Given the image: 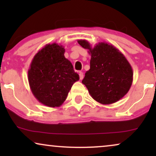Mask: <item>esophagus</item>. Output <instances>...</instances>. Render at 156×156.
Returning <instances> with one entry per match:
<instances>
[{
    "label": "esophagus",
    "instance_id": "1",
    "mask_svg": "<svg viewBox=\"0 0 156 156\" xmlns=\"http://www.w3.org/2000/svg\"><path fill=\"white\" fill-rule=\"evenodd\" d=\"M79 74H80V80H83V78H84V74H83V72H79Z\"/></svg>",
    "mask_w": 156,
    "mask_h": 156
}]
</instances>
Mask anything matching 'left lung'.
I'll return each mask as SVG.
<instances>
[{
    "instance_id": "obj_1",
    "label": "left lung",
    "mask_w": 156,
    "mask_h": 156,
    "mask_svg": "<svg viewBox=\"0 0 156 156\" xmlns=\"http://www.w3.org/2000/svg\"><path fill=\"white\" fill-rule=\"evenodd\" d=\"M91 55L90 69L82 84L91 97L102 104H111L124 97L133 82V69L124 55L114 45L99 42L94 48L85 40H78Z\"/></svg>"
}]
</instances>
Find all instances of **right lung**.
<instances>
[{
	"label": "right lung",
	"mask_w": 156,
	"mask_h": 156,
	"mask_svg": "<svg viewBox=\"0 0 156 156\" xmlns=\"http://www.w3.org/2000/svg\"><path fill=\"white\" fill-rule=\"evenodd\" d=\"M65 52L64 47L55 42L46 44L34 56L27 72L34 97L49 107L60 106L74 83L80 80Z\"/></svg>",
	"instance_id": "obj_1"
}]
</instances>
